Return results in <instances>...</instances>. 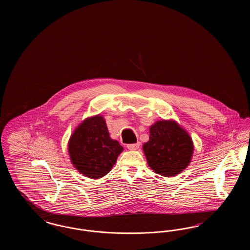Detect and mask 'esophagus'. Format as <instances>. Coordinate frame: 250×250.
Listing matches in <instances>:
<instances>
[{
    "mask_svg": "<svg viewBox=\"0 0 250 250\" xmlns=\"http://www.w3.org/2000/svg\"><path fill=\"white\" fill-rule=\"evenodd\" d=\"M126 147H127L129 150H137V149H139V147H140V143L127 144Z\"/></svg>",
    "mask_w": 250,
    "mask_h": 250,
    "instance_id": "esophagus-1",
    "label": "esophagus"
}]
</instances>
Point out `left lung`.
<instances>
[{
	"label": "left lung",
	"instance_id": "obj_1",
	"mask_svg": "<svg viewBox=\"0 0 250 250\" xmlns=\"http://www.w3.org/2000/svg\"><path fill=\"white\" fill-rule=\"evenodd\" d=\"M149 167L165 177L175 176L190 163L194 151L188 133L174 121H157L143 146Z\"/></svg>",
	"mask_w": 250,
	"mask_h": 250
}]
</instances>
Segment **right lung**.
<instances>
[{
    "instance_id": "obj_1",
    "label": "right lung",
    "mask_w": 250,
    "mask_h": 250,
    "mask_svg": "<svg viewBox=\"0 0 250 250\" xmlns=\"http://www.w3.org/2000/svg\"><path fill=\"white\" fill-rule=\"evenodd\" d=\"M124 148L109 137L106 121L90 117L75 129L68 143L72 164L84 176L98 179L107 174Z\"/></svg>"
}]
</instances>
